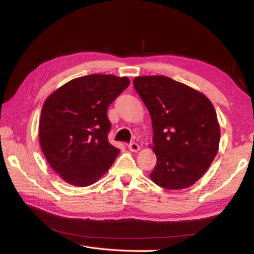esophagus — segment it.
Listing matches in <instances>:
<instances>
[{
	"label": "esophagus",
	"mask_w": 254,
	"mask_h": 254,
	"mask_svg": "<svg viewBox=\"0 0 254 254\" xmlns=\"http://www.w3.org/2000/svg\"><path fill=\"white\" fill-rule=\"evenodd\" d=\"M128 148L130 151H139L140 150V145L136 143H130L128 145Z\"/></svg>",
	"instance_id": "1"
}]
</instances>
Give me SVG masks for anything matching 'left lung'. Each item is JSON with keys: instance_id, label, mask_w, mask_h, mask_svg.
Returning a JSON list of instances; mask_svg holds the SVG:
<instances>
[{"instance_id": "obj_1", "label": "left lung", "mask_w": 254, "mask_h": 254, "mask_svg": "<svg viewBox=\"0 0 254 254\" xmlns=\"http://www.w3.org/2000/svg\"><path fill=\"white\" fill-rule=\"evenodd\" d=\"M133 87L148 109L157 164L150 178L166 190L201 178L218 151L217 115L200 92L166 76H139Z\"/></svg>"}]
</instances>
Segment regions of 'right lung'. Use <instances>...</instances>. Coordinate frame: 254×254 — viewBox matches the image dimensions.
I'll return each instance as SVG.
<instances>
[{
	"instance_id": "1",
	"label": "right lung",
	"mask_w": 254,
	"mask_h": 254,
	"mask_svg": "<svg viewBox=\"0 0 254 254\" xmlns=\"http://www.w3.org/2000/svg\"><path fill=\"white\" fill-rule=\"evenodd\" d=\"M129 83L127 77L91 74L66 82L44 102L41 149L65 182L91 186L113 164L120 149L108 141L107 110Z\"/></svg>"
}]
</instances>
